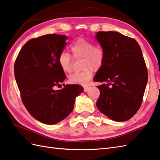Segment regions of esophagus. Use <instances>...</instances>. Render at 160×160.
<instances>
[{"label": "esophagus", "mask_w": 160, "mask_h": 160, "mask_svg": "<svg viewBox=\"0 0 160 160\" xmlns=\"http://www.w3.org/2000/svg\"><path fill=\"white\" fill-rule=\"evenodd\" d=\"M89 89V87L88 86V85H83V90H84V92H88Z\"/></svg>", "instance_id": "1"}]
</instances>
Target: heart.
<instances>
[{
    "mask_svg": "<svg viewBox=\"0 0 160 160\" xmlns=\"http://www.w3.org/2000/svg\"><path fill=\"white\" fill-rule=\"evenodd\" d=\"M73 56L76 58H83L82 72L73 73L68 77V81L71 84L85 85L92 77L93 71H98L104 64L105 60V51L102 46L94 45L93 42L81 37L73 42L71 46ZM73 58L69 53L62 52L58 58V62L62 71L70 73L72 69Z\"/></svg>",
    "mask_w": 160,
    "mask_h": 160,
    "instance_id": "1",
    "label": "heart"
}]
</instances>
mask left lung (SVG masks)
Instances as JSON below:
<instances>
[{
  "instance_id": "obj_1",
  "label": "left lung",
  "mask_w": 160,
  "mask_h": 160,
  "mask_svg": "<svg viewBox=\"0 0 160 160\" xmlns=\"http://www.w3.org/2000/svg\"><path fill=\"white\" fill-rule=\"evenodd\" d=\"M96 38L105 51L102 67L94 81L103 82L96 106L116 122L133 117L141 106L148 71L141 47L135 39L113 31L97 32Z\"/></svg>"
}]
</instances>
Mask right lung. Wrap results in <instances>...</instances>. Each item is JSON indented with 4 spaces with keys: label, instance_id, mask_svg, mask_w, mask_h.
I'll return each instance as SVG.
<instances>
[{
    "label": "right lung",
    "instance_id": "add662e5",
    "mask_svg": "<svg viewBox=\"0 0 160 160\" xmlns=\"http://www.w3.org/2000/svg\"><path fill=\"white\" fill-rule=\"evenodd\" d=\"M67 37L49 34L26 42L18 55L14 74L21 98L29 113L40 122L52 125L63 120L73 110L81 85L64 84L66 79L58 62L67 45Z\"/></svg>",
    "mask_w": 160,
    "mask_h": 160
}]
</instances>
